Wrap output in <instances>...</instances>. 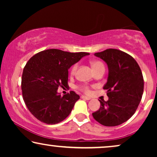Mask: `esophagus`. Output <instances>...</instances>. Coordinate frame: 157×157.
Segmentation results:
<instances>
[{"label":"esophagus","instance_id":"obj_1","mask_svg":"<svg viewBox=\"0 0 157 157\" xmlns=\"http://www.w3.org/2000/svg\"><path fill=\"white\" fill-rule=\"evenodd\" d=\"M81 98H83V99H86V100H90V99H91V98L88 97V96H81Z\"/></svg>","mask_w":157,"mask_h":157}]
</instances>
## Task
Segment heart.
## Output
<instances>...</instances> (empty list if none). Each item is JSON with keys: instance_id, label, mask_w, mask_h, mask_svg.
I'll return each mask as SVG.
<instances>
[{"instance_id": "b5f03b06", "label": "heart", "mask_w": 157, "mask_h": 157, "mask_svg": "<svg viewBox=\"0 0 157 157\" xmlns=\"http://www.w3.org/2000/svg\"><path fill=\"white\" fill-rule=\"evenodd\" d=\"M91 66L92 68H93L94 71H96L99 69V68H102V67H104V64H103L101 62L98 61H91ZM77 66H78L77 64H75V65L73 66V67L71 68V74H74L75 73H76V71L77 69ZM81 89H82L83 91L86 94H89L90 92V90L89 89V87H87V86H83L82 88H81Z\"/></svg>"}]
</instances>
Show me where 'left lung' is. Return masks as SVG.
Listing matches in <instances>:
<instances>
[{
  "label": "left lung",
  "instance_id": "obj_1",
  "mask_svg": "<svg viewBox=\"0 0 157 157\" xmlns=\"http://www.w3.org/2000/svg\"><path fill=\"white\" fill-rule=\"evenodd\" d=\"M94 56L108 66V78L103 89L107 90L109 99L99 100L100 108L92 115L104 126L120 125L134 115L141 101L144 92L141 68L134 58L117 49H106Z\"/></svg>",
  "mask_w": 157,
  "mask_h": 157
}]
</instances>
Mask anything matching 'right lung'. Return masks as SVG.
Wrapping results in <instances>:
<instances>
[{
	"label": "right lung",
	"instance_id": "add662e5",
	"mask_svg": "<svg viewBox=\"0 0 157 157\" xmlns=\"http://www.w3.org/2000/svg\"><path fill=\"white\" fill-rule=\"evenodd\" d=\"M88 55L48 49L29 59L23 68L21 89L27 108L36 119L56 124L70 114L80 96L74 91L62 96L58 89L68 86V70Z\"/></svg>",
	"mask_w": 157,
	"mask_h": 157
}]
</instances>
